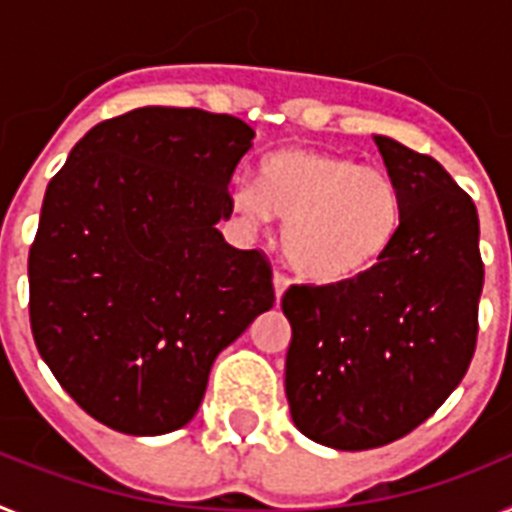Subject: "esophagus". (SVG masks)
Masks as SVG:
<instances>
[{"label":"esophagus","mask_w":512,"mask_h":512,"mask_svg":"<svg viewBox=\"0 0 512 512\" xmlns=\"http://www.w3.org/2000/svg\"><path fill=\"white\" fill-rule=\"evenodd\" d=\"M274 295H277V301H280L282 295H285V290L290 287V277L282 272H274Z\"/></svg>","instance_id":"1"}]
</instances>
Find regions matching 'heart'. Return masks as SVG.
<instances>
[{
    "label": "heart",
    "instance_id": "obj_1",
    "mask_svg": "<svg viewBox=\"0 0 512 512\" xmlns=\"http://www.w3.org/2000/svg\"><path fill=\"white\" fill-rule=\"evenodd\" d=\"M232 209L253 225L285 222L282 248L295 272L319 285L361 280L382 264L403 230L398 180L353 156L316 149L274 151L256 185H232Z\"/></svg>",
    "mask_w": 512,
    "mask_h": 512
}]
</instances>
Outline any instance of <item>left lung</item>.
<instances>
[{
  "mask_svg": "<svg viewBox=\"0 0 512 512\" xmlns=\"http://www.w3.org/2000/svg\"><path fill=\"white\" fill-rule=\"evenodd\" d=\"M403 190L390 256L345 285H293L285 392L293 424L319 445H390L450 398L479 335V214L432 156L374 135Z\"/></svg>",
  "mask_w": 512,
  "mask_h": 512,
  "instance_id": "left-lung-1",
  "label": "left lung"
}]
</instances>
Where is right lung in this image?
<instances>
[{"mask_svg":"<svg viewBox=\"0 0 512 512\" xmlns=\"http://www.w3.org/2000/svg\"><path fill=\"white\" fill-rule=\"evenodd\" d=\"M253 130L230 114L141 107L99 122L46 188L28 256L36 348L114 432H175L214 358L274 306L272 266L217 230Z\"/></svg>","mask_w":512,"mask_h":512,"instance_id":"1","label":"right lung"}]
</instances>
